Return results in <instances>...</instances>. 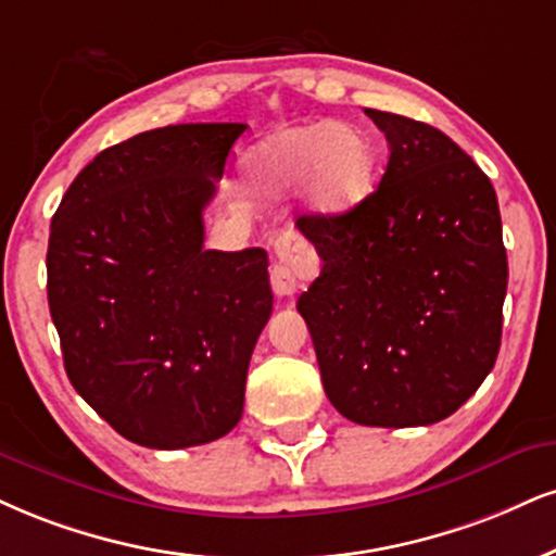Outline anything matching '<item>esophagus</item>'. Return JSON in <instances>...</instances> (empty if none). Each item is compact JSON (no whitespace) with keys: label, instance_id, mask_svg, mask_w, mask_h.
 <instances>
[{"label":"esophagus","instance_id":"esophagus-1","mask_svg":"<svg viewBox=\"0 0 556 556\" xmlns=\"http://www.w3.org/2000/svg\"><path fill=\"white\" fill-rule=\"evenodd\" d=\"M276 247V263L270 267V286L276 296H293L299 289V278L309 276L314 270V257L301 239L293 231H278L273 237Z\"/></svg>","mask_w":556,"mask_h":556}]
</instances>
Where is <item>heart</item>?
Returning <instances> with one entry per match:
<instances>
[{"label":"heart","mask_w":556,"mask_h":556,"mask_svg":"<svg viewBox=\"0 0 556 556\" xmlns=\"http://www.w3.org/2000/svg\"><path fill=\"white\" fill-rule=\"evenodd\" d=\"M244 169L267 193L301 185V201L309 214L338 216L371 193L376 154L361 128L321 121L270 134L247 154Z\"/></svg>","instance_id":"obj_1"}]
</instances>
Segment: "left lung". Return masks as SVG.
Returning <instances> with one entry per match:
<instances>
[{"instance_id":"1","label":"left lung","mask_w":556,"mask_h":556,"mask_svg":"<svg viewBox=\"0 0 556 556\" xmlns=\"http://www.w3.org/2000/svg\"><path fill=\"white\" fill-rule=\"evenodd\" d=\"M389 141L379 188L338 216H299L321 257L296 309L348 420L415 428L454 415L495 366L508 291L490 177L428 123L371 111Z\"/></svg>"}]
</instances>
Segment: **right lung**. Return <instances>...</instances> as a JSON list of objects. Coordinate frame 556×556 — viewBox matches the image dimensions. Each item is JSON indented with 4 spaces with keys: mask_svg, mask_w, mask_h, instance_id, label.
<instances>
[{
    "mask_svg": "<svg viewBox=\"0 0 556 556\" xmlns=\"http://www.w3.org/2000/svg\"><path fill=\"white\" fill-rule=\"evenodd\" d=\"M244 123L115 143L68 185L48 306L72 387L123 438L175 451L229 433L273 312L267 252L203 250V208Z\"/></svg>",
    "mask_w": 556,
    "mask_h": 556,
    "instance_id": "right-lung-1",
    "label": "right lung"
}]
</instances>
